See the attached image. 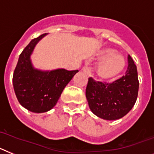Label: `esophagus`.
<instances>
[{"label":"esophagus","mask_w":154,"mask_h":154,"mask_svg":"<svg viewBox=\"0 0 154 154\" xmlns=\"http://www.w3.org/2000/svg\"><path fill=\"white\" fill-rule=\"evenodd\" d=\"M81 71L84 72V73L86 74V75L88 76H91V70L88 67H87V66H84V67L81 69Z\"/></svg>","instance_id":"obj_1"}]
</instances>
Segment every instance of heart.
<instances>
[{
	"label": "heart",
	"mask_w": 154,
	"mask_h": 154,
	"mask_svg": "<svg viewBox=\"0 0 154 154\" xmlns=\"http://www.w3.org/2000/svg\"><path fill=\"white\" fill-rule=\"evenodd\" d=\"M101 62L96 67L97 77L103 81H111L117 78L125 70L126 61L123 56L115 53L111 48H104L96 55Z\"/></svg>",
	"instance_id": "obj_1"
}]
</instances>
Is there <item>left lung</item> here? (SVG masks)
Segmentation results:
<instances>
[{"label":"left lung","mask_w":154,"mask_h":154,"mask_svg":"<svg viewBox=\"0 0 154 154\" xmlns=\"http://www.w3.org/2000/svg\"><path fill=\"white\" fill-rule=\"evenodd\" d=\"M128 68L125 76L112 84L88 79L86 97L91 111L105 120L119 119L133 109L139 91L137 69L128 56Z\"/></svg>","instance_id":"left-lung-1"}]
</instances>
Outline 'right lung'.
Segmentation results:
<instances>
[{
  "instance_id": "right-lung-1",
  "label": "right lung",
  "mask_w": 154,
  "mask_h": 154,
  "mask_svg": "<svg viewBox=\"0 0 154 154\" xmlns=\"http://www.w3.org/2000/svg\"><path fill=\"white\" fill-rule=\"evenodd\" d=\"M47 34L32 39L20 54L13 74V86L18 101L25 109L35 113L51 110L58 101L64 88L78 70L35 69L31 61L35 45Z\"/></svg>"
}]
</instances>
